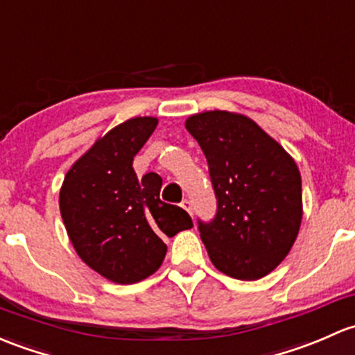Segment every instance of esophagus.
Segmentation results:
<instances>
[{
  "mask_svg": "<svg viewBox=\"0 0 355 355\" xmlns=\"http://www.w3.org/2000/svg\"><path fill=\"white\" fill-rule=\"evenodd\" d=\"M180 206L184 207L185 211H187L190 216H192V202H190L189 199H184V200H182V202H180Z\"/></svg>",
  "mask_w": 355,
  "mask_h": 355,
  "instance_id": "1",
  "label": "esophagus"
}]
</instances>
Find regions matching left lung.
Wrapping results in <instances>:
<instances>
[{
  "label": "left lung",
  "mask_w": 355,
  "mask_h": 355,
  "mask_svg": "<svg viewBox=\"0 0 355 355\" xmlns=\"http://www.w3.org/2000/svg\"><path fill=\"white\" fill-rule=\"evenodd\" d=\"M185 128L209 165L218 211L199 231L218 270L257 281L274 270L300 233L301 175L281 144L246 115L209 110Z\"/></svg>",
  "instance_id": "8db88e82"
}]
</instances>
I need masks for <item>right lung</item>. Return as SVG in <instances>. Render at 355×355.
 Masks as SVG:
<instances>
[{
	"label": "right lung",
	"mask_w": 355,
	"mask_h": 355,
	"mask_svg": "<svg viewBox=\"0 0 355 355\" xmlns=\"http://www.w3.org/2000/svg\"><path fill=\"white\" fill-rule=\"evenodd\" d=\"M156 125L155 117H134L110 129L69 168L59 192L76 253L115 284L155 274L166 255L163 238L193 226L184 209L159 199L158 173L137 178L132 168Z\"/></svg>",
	"instance_id": "1"
}]
</instances>
